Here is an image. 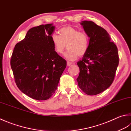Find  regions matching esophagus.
Returning <instances> with one entry per match:
<instances>
[{
	"label": "esophagus",
	"mask_w": 131,
	"mask_h": 131,
	"mask_svg": "<svg viewBox=\"0 0 131 131\" xmlns=\"http://www.w3.org/2000/svg\"><path fill=\"white\" fill-rule=\"evenodd\" d=\"M67 64L68 66H70L71 65H72V63L70 62V61H67Z\"/></svg>",
	"instance_id": "1"
}]
</instances>
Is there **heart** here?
<instances>
[{"mask_svg":"<svg viewBox=\"0 0 131 131\" xmlns=\"http://www.w3.org/2000/svg\"><path fill=\"white\" fill-rule=\"evenodd\" d=\"M59 34L51 35V41L55 51L62 54L67 47L68 50L65 54L66 58L70 60H74L78 56H82L87 52L90 47V38L85 32L67 26L60 28Z\"/></svg>","mask_w":131,"mask_h":131,"instance_id":"heart-1","label":"heart"}]
</instances>
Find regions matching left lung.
Instances as JSON below:
<instances>
[{
    "instance_id": "obj_1",
    "label": "left lung",
    "mask_w": 131,
    "mask_h": 131,
    "mask_svg": "<svg viewBox=\"0 0 131 131\" xmlns=\"http://www.w3.org/2000/svg\"><path fill=\"white\" fill-rule=\"evenodd\" d=\"M81 24L90 38V47L77 63L80 73L76 80L83 92L96 95L109 88L114 80L119 53L105 29L91 21H83Z\"/></svg>"
}]
</instances>
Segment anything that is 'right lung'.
<instances>
[{"instance_id": "add662e5", "label": "right lung", "mask_w": 131, "mask_h": 131, "mask_svg": "<svg viewBox=\"0 0 131 131\" xmlns=\"http://www.w3.org/2000/svg\"><path fill=\"white\" fill-rule=\"evenodd\" d=\"M54 29L52 24L33 27L12 52L10 64L17 87L35 100H46L52 96L67 66L52 43Z\"/></svg>"}]
</instances>
